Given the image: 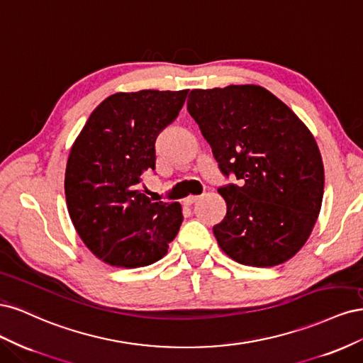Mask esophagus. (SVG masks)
<instances>
[{"label":"esophagus","mask_w":363,"mask_h":363,"mask_svg":"<svg viewBox=\"0 0 363 363\" xmlns=\"http://www.w3.org/2000/svg\"><path fill=\"white\" fill-rule=\"evenodd\" d=\"M200 196H196V195H191V196H188V199H184V204L186 206H192L196 200H199Z\"/></svg>","instance_id":"1"}]
</instances>
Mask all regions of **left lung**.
I'll return each mask as SVG.
<instances>
[{
	"label": "left lung",
	"instance_id": "8db88e82",
	"mask_svg": "<svg viewBox=\"0 0 363 363\" xmlns=\"http://www.w3.org/2000/svg\"><path fill=\"white\" fill-rule=\"evenodd\" d=\"M188 112L219 171L238 180L218 189L227 203L213 227L219 247L248 267L289 260L306 244L323 203L324 167L311 131L256 84L194 89Z\"/></svg>",
	"mask_w": 363,
	"mask_h": 363
}]
</instances>
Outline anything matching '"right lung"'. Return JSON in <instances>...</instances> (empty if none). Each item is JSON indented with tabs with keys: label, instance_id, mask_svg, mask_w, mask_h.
Returning a JSON list of instances; mask_svg holds the SVG:
<instances>
[{
	"label": "right lung",
	"instance_id": "add662e5",
	"mask_svg": "<svg viewBox=\"0 0 363 363\" xmlns=\"http://www.w3.org/2000/svg\"><path fill=\"white\" fill-rule=\"evenodd\" d=\"M188 91L111 95L91 113L69 152L65 195L77 233L108 265L160 260L183 221L179 203H152L140 191L156 169V139L174 123Z\"/></svg>",
	"mask_w": 363,
	"mask_h": 363
}]
</instances>
